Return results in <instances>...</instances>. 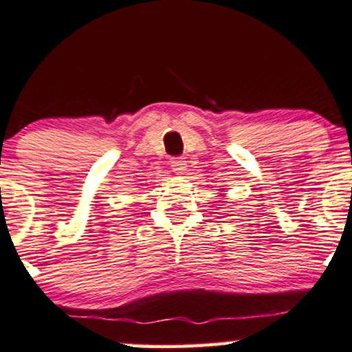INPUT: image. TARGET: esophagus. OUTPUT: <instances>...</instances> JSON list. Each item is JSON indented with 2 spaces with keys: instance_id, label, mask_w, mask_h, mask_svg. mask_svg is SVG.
Returning <instances> with one entry per match:
<instances>
[{
  "instance_id": "obj_1",
  "label": "esophagus",
  "mask_w": 352,
  "mask_h": 352,
  "mask_svg": "<svg viewBox=\"0 0 352 352\" xmlns=\"http://www.w3.org/2000/svg\"><path fill=\"white\" fill-rule=\"evenodd\" d=\"M171 168L176 175H184L186 169H188V163L184 162V158H173Z\"/></svg>"
}]
</instances>
